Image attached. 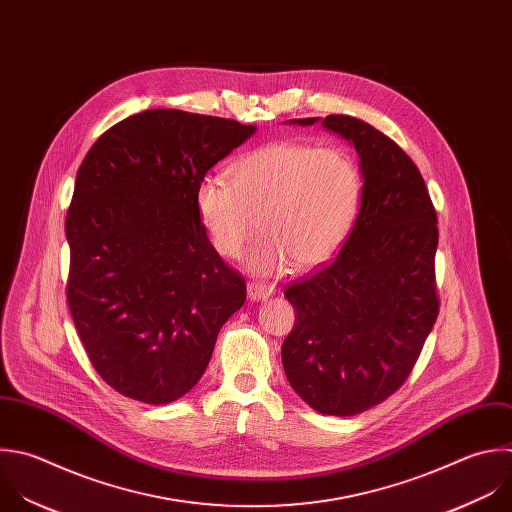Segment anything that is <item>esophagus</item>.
Returning a JSON list of instances; mask_svg holds the SVG:
<instances>
[{
	"instance_id": "obj_1",
	"label": "esophagus",
	"mask_w": 512,
	"mask_h": 512,
	"mask_svg": "<svg viewBox=\"0 0 512 512\" xmlns=\"http://www.w3.org/2000/svg\"><path fill=\"white\" fill-rule=\"evenodd\" d=\"M247 293H249V299H251V301H265V299H269V297L275 293V287H273V285H267V283L251 281V283L247 285Z\"/></svg>"
}]
</instances>
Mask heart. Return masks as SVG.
Returning a JSON list of instances; mask_svg holds the SVG:
<instances>
[{
  "label": "heart",
  "mask_w": 512,
  "mask_h": 512,
  "mask_svg": "<svg viewBox=\"0 0 512 512\" xmlns=\"http://www.w3.org/2000/svg\"><path fill=\"white\" fill-rule=\"evenodd\" d=\"M360 201L362 175L346 150L295 140L249 150L235 160L233 181L207 175L195 195L199 221L227 259L243 255L261 219L267 235L247 257L257 275L325 263L350 235Z\"/></svg>",
  "instance_id": "1"
}]
</instances>
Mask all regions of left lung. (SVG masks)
<instances>
[{"label":"left lung","instance_id":"1","mask_svg":"<svg viewBox=\"0 0 512 512\" xmlns=\"http://www.w3.org/2000/svg\"><path fill=\"white\" fill-rule=\"evenodd\" d=\"M289 122H321L360 156L356 223L333 261L285 289L295 325L281 346L305 404L356 416L404 384L438 317L436 211L412 158L368 122L346 114Z\"/></svg>","mask_w":512,"mask_h":512}]
</instances>
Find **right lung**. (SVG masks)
<instances>
[{"label":"right lung","instance_id":"add662e5","mask_svg":"<svg viewBox=\"0 0 512 512\" xmlns=\"http://www.w3.org/2000/svg\"><path fill=\"white\" fill-rule=\"evenodd\" d=\"M255 130L144 110L106 130L80 164L66 217V297L94 370L118 394L154 406L183 398L245 303V281L211 245L195 195Z\"/></svg>","mask_w":512,"mask_h":512}]
</instances>
